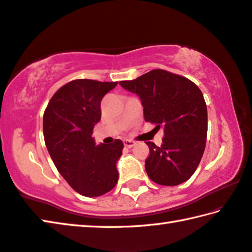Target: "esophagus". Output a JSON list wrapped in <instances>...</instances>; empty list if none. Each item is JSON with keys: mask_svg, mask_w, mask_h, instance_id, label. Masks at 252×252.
<instances>
[{"mask_svg": "<svg viewBox=\"0 0 252 252\" xmlns=\"http://www.w3.org/2000/svg\"><path fill=\"white\" fill-rule=\"evenodd\" d=\"M123 144H125L126 148H133V146L135 145V142L132 140H125L123 141Z\"/></svg>", "mask_w": 252, "mask_h": 252, "instance_id": "obj_1", "label": "esophagus"}]
</instances>
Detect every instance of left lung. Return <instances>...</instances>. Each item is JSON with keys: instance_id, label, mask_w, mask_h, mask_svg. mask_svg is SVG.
Instances as JSON below:
<instances>
[{"instance_id": "8db88e82", "label": "left lung", "mask_w": 252, "mask_h": 252, "mask_svg": "<svg viewBox=\"0 0 252 252\" xmlns=\"http://www.w3.org/2000/svg\"><path fill=\"white\" fill-rule=\"evenodd\" d=\"M119 85L139 95L145 121L164 130L161 146L146 142L149 177L165 186L189 180L202 159L207 138V107L202 91L185 77L162 69Z\"/></svg>"}]
</instances>
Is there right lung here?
Segmentation results:
<instances>
[{
  "mask_svg": "<svg viewBox=\"0 0 252 252\" xmlns=\"http://www.w3.org/2000/svg\"><path fill=\"white\" fill-rule=\"evenodd\" d=\"M118 82L77 79L57 90L45 110V144L55 166L77 193L97 197L116 186L117 162L123 143L95 144L94 126L101 119L103 95Z\"/></svg>",
  "mask_w": 252,
  "mask_h": 252,
  "instance_id": "right-lung-1",
  "label": "right lung"
}]
</instances>
